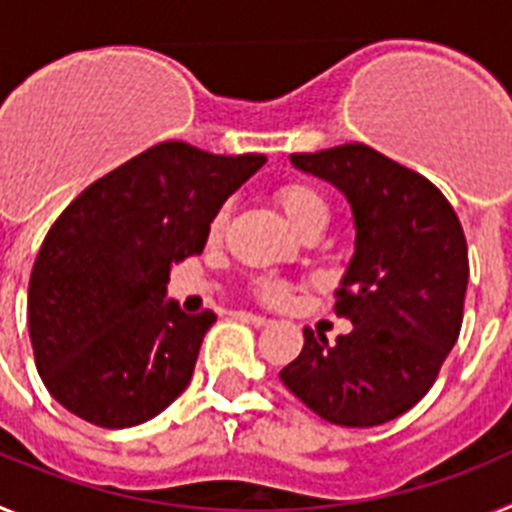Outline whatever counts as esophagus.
Returning a JSON list of instances; mask_svg holds the SVG:
<instances>
[{
    "label": "esophagus",
    "instance_id": "1",
    "mask_svg": "<svg viewBox=\"0 0 512 512\" xmlns=\"http://www.w3.org/2000/svg\"><path fill=\"white\" fill-rule=\"evenodd\" d=\"M233 318L246 320V323L256 325V328H261V325H269V323H271V320L264 318V315H256V312H248V310H235V312H233Z\"/></svg>",
    "mask_w": 512,
    "mask_h": 512
}]
</instances>
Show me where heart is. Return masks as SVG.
Instances as JSON below:
<instances>
[{
	"label": "heart",
	"instance_id": "obj_1",
	"mask_svg": "<svg viewBox=\"0 0 512 512\" xmlns=\"http://www.w3.org/2000/svg\"><path fill=\"white\" fill-rule=\"evenodd\" d=\"M274 200L282 207L289 223L295 225L300 233H305L310 228H318V225L323 228L328 223V200H325L323 192L315 184L302 182V179H289V182H282L274 189ZM228 217V205H220L212 212L210 223H207V238L212 243L223 238L225 228H228ZM251 292L261 302L279 305V302H284L292 295V282L277 277H256L251 279Z\"/></svg>",
	"mask_w": 512,
	"mask_h": 512
}]
</instances>
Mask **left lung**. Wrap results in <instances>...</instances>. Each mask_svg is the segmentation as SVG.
I'll list each match as a JSON object with an SVG mask.
<instances>
[{"mask_svg": "<svg viewBox=\"0 0 512 512\" xmlns=\"http://www.w3.org/2000/svg\"><path fill=\"white\" fill-rule=\"evenodd\" d=\"M292 164L351 202L356 253L333 312L354 328L333 343L305 328L300 356L279 377L328 423L382 425L423 400L459 338L464 228L431 179L364 143L292 153Z\"/></svg>", "mask_w": 512, "mask_h": 512, "instance_id": "left-lung-1", "label": "left lung"}]
</instances>
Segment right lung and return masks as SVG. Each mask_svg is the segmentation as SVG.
I'll use <instances>...</instances> for the list:
<instances>
[{
  "instance_id": "right-lung-1",
  "label": "right lung",
  "mask_w": 512,
  "mask_h": 512,
  "mask_svg": "<svg viewBox=\"0 0 512 512\" xmlns=\"http://www.w3.org/2000/svg\"><path fill=\"white\" fill-rule=\"evenodd\" d=\"M266 164L164 140L99 176L51 225L27 289L35 366L99 428L146 423L182 395L215 312L166 302L171 264L202 253L212 212Z\"/></svg>"
}]
</instances>
